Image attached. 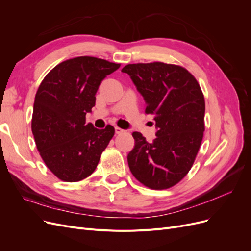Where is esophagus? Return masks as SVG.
I'll return each mask as SVG.
<instances>
[{"label":"esophagus","mask_w":251,"mask_h":251,"mask_svg":"<svg viewBox=\"0 0 251 251\" xmlns=\"http://www.w3.org/2000/svg\"><path fill=\"white\" fill-rule=\"evenodd\" d=\"M115 132H116V134H120V133L124 132V130H123L122 128H120V127L116 126V127H115Z\"/></svg>","instance_id":"obj_1"}]
</instances>
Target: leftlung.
Instances as JSON below:
<instances>
[{"instance_id":"obj_1","label":"left lung","mask_w":251,"mask_h":251,"mask_svg":"<svg viewBox=\"0 0 251 251\" xmlns=\"http://www.w3.org/2000/svg\"><path fill=\"white\" fill-rule=\"evenodd\" d=\"M147 101L159 129L148 142L133 132L127 160L131 173L151 189L173 187L190 171L204 131L205 102L195 77L182 66L162 62L128 64L122 69Z\"/></svg>"}]
</instances>
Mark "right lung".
Here are the masks:
<instances>
[{"label":"right lung","instance_id":"right-lung-1","mask_svg":"<svg viewBox=\"0 0 251 251\" xmlns=\"http://www.w3.org/2000/svg\"><path fill=\"white\" fill-rule=\"evenodd\" d=\"M120 64L95 57L66 60L52 68L36 91L31 130L46 166L57 178L77 182L94 173L115 134L107 125L85 124L102 79Z\"/></svg>","mask_w":251,"mask_h":251}]
</instances>
